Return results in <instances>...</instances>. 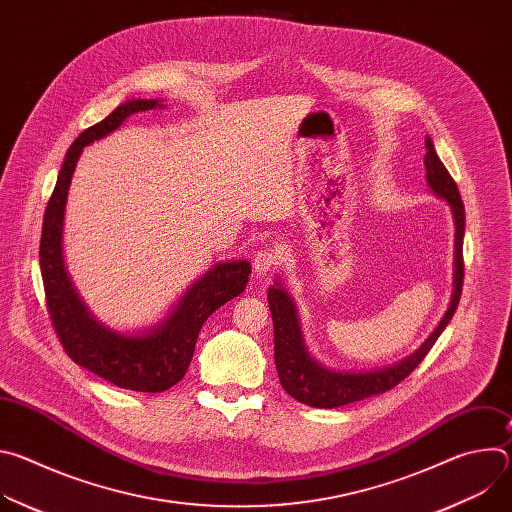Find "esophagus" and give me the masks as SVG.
I'll use <instances>...</instances> for the list:
<instances>
[{"label":"esophagus","mask_w":512,"mask_h":512,"mask_svg":"<svg viewBox=\"0 0 512 512\" xmlns=\"http://www.w3.org/2000/svg\"><path fill=\"white\" fill-rule=\"evenodd\" d=\"M279 265V255L273 249H263L253 259V269L257 275H265Z\"/></svg>","instance_id":"esophagus-1"}]
</instances>
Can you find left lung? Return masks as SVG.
I'll list each match as a JSON object with an SVG mask.
<instances>
[{
	"mask_svg": "<svg viewBox=\"0 0 512 512\" xmlns=\"http://www.w3.org/2000/svg\"><path fill=\"white\" fill-rule=\"evenodd\" d=\"M425 176L427 186L433 194L444 198L454 216L456 225V251H454V296L450 302L448 312L444 314L442 322L431 332V336L407 358L389 364V367L375 369V371H362V373H346V371H332L322 367V364L308 352L302 326L298 318V308L294 300L289 298L281 281L269 287L267 300L273 318V342H275V367L279 375L281 387L300 403L320 409H334L348 403H356L362 399H369L373 395H381L397 387L405 377H409L417 364L427 356L435 340L446 330L450 324L462 296L464 285V202L458 192V186L442 160L437 158L431 137H425Z\"/></svg>",
	"mask_w": 512,
	"mask_h": 512,
	"instance_id": "obj_1",
	"label": "left lung"
}]
</instances>
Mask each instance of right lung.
I'll return each mask as SVG.
<instances>
[{
    "mask_svg": "<svg viewBox=\"0 0 512 512\" xmlns=\"http://www.w3.org/2000/svg\"><path fill=\"white\" fill-rule=\"evenodd\" d=\"M156 107H162L158 99L127 101L75 139L66 152L54 192L48 200L40 239V271L46 306L64 352L115 387L139 393H162L182 381L202 324L212 312L243 294L251 275V263L247 261L212 265L188 287L160 324L141 334H121L107 328L95 320L79 298L62 257L64 206L72 174L85 145L115 131L129 115Z\"/></svg>",
    "mask_w": 512,
    "mask_h": 512,
    "instance_id": "obj_1",
    "label": "right lung"
}]
</instances>
